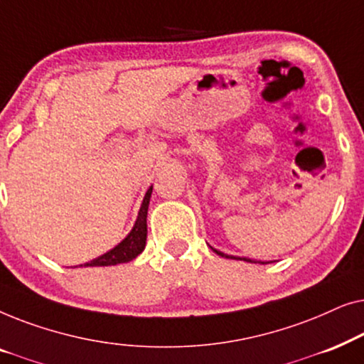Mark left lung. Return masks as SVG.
I'll use <instances>...</instances> for the list:
<instances>
[{"label": "left lung", "instance_id": "obj_1", "mask_svg": "<svg viewBox=\"0 0 364 364\" xmlns=\"http://www.w3.org/2000/svg\"><path fill=\"white\" fill-rule=\"evenodd\" d=\"M212 248V247H210ZM213 252L217 253V255H220V257H223V258H230V260H243V262H250V263H257V262H253V260H250V258H240V257H233V255H227V253H223V252H218V250H215V248H212ZM258 263H265V262H258Z\"/></svg>", "mask_w": 364, "mask_h": 364}]
</instances>
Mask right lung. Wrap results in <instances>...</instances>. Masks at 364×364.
I'll return each instance as SVG.
<instances>
[{
    "mask_svg": "<svg viewBox=\"0 0 364 364\" xmlns=\"http://www.w3.org/2000/svg\"><path fill=\"white\" fill-rule=\"evenodd\" d=\"M152 196V186L147 188L146 196H144V200L141 203V208H139L137 220L134 223L132 230L127 233V237L117 243L116 247L111 248V250L102 253L101 257L94 258V260L84 263V265L79 267H111L117 265V263H127L141 255L144 248H146V240H147V210H149V202H151Z\"/></svg>",
    "mask_w": 364,
    "mask_h": 364,
    "instance_id": "right-lung-1",
    "label": "right lung"
}]
</instances>
